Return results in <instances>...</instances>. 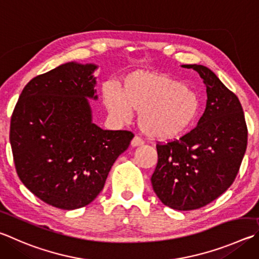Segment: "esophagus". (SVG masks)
<instances>
[{"label": "esophagus", "instance_id": "esophagus-1", "mask_svg": "<svg viewBox=\"0 0 259 259\" xmlns=\"http://www.w3.org/2000/svg\"><path fill=\"white\" fill-rule=\"evenodd\" d=\"M143 145H144V140L140 139L138 136H135L133 140H131V146H133V147H138V146H143Z\"/></svg>", "mask_w": 259, "mask_h": 259}]
</instances>
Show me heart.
Listing matches in <instances>:
<instances>
[{"instance_id":"obj_1","label":"heart","mask_w":259,"mask_h":259,"mask_svg":"<svg viewBox=\"0 0 259 259\" xmlns=\"http://www.w3.org/2000/svg\"><path fill=\"white\" fill-rule=\"evenodd\" d=\"M103 103L112 117L124 122L138 111V125L148 137L177 138L189 130L201 110L194 87L165 73L135 71L122 79L119 87L103 89Z\"/></svg>"}]
</instances>
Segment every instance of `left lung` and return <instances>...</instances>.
Wrapping results in <instances>:
<instances>
[{
    "label": "left lung",
    "instance_id": "1",
    "mask_svg": "<svg viewBox=\"0 0 259 259\" xmlns=\"http://www.w3.org/2000/svg\"><path fill=\"white\" fill-rule=\"evenodd\" d=\"M204 80L207 102L195 129L179 140L157 145L152 176L155 194L177 210L204 207L228 190L247 148V125L238 97L200 64H183Z\"/></svg>",
    "mask_w": 259,
    "mask_h": 259
}]
</instances>
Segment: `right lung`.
<instances>
[{"instance_id": "right-lung-1", "label": "right lung", "mask_w": 259, "mask_h": 259, "mask_svg": "<svg viewBox=\"0 0 259 259\" xmlns=\"http://www.w3.org/2000/svg\"><path fill=\"white\" fill-rule=\"evenodd\" d=\"M96 64L68 62L26 84L11 116L10 143L19 178L61 209L91 204L104 188L134 134L93 122Z\"/></svg>"}]
</instances>
